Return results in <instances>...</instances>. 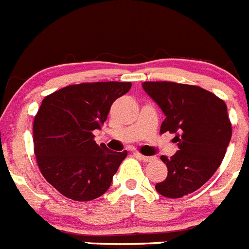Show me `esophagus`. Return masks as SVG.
I'll return each instance as SVG.
<instances>
[{
	"instance_id": "obj_1",
	"label": "esophagus",
	"mask_w": 249,
	"mask_h": 249,
	"mask_svg": "<svg viewBox=\"0 0 249 249\" xmlns=\"http://www.w3.org/2000/svg\"><path fill=\"white\" fill-rule=\"evenodd\" d=\"M136 156H137L140 160H143V162H152V160H156V157H153V156H143L141 155V153H136Z\"/></svg>"
}]
</instances>
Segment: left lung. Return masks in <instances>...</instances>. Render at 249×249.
<instances>
[{
	"label": "left lung",
	"instance_id": "1",
	"mask_svg": "<svg viewBox=\"0 0 249 249\" xmlns=\"http://www.w3.org/2000/svg\"><path fill=\"white\" fill-rule=\"evenodd\" d=\"M143 89L166 114L160 133H175L178 151L162 156L168 168L156 191L167 198H181L201 188L217 171L232 137L227 106L214 93L193 85L158 81Z\"/></svg>",
	"mask_w": 249,
	"mask_h": 249
}]
</instances>
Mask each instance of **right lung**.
Listing matches in <instances>:
<instances>
[{"label":"right lung","instance_id":"right-lung-1","mask_svg":"<svg viewBox=\"0 0 249 249\" xmlns=\"http://www.w3.org/2000/svg\"><path fill=\"white\" fill-rule=\"evenodd\" d=\"M131 82L71 85L43 98L34 121L38 168L51 186L72 201H92L111 186L127 151L114 152L93 140L112 103Z\"/></svg>","mask_w":249,"mask_h":249}]
</instances>
